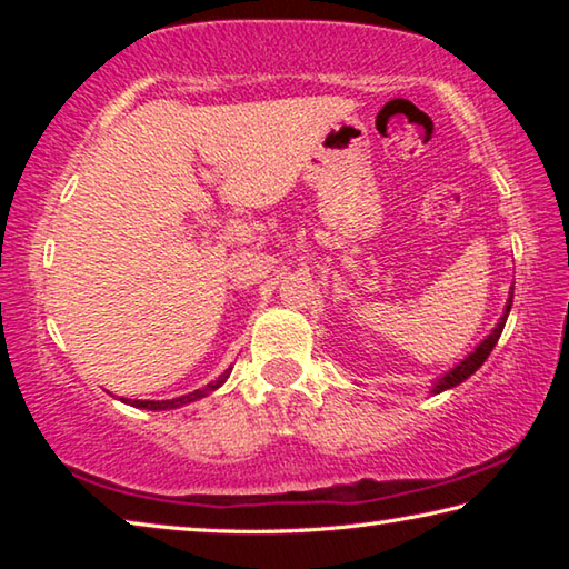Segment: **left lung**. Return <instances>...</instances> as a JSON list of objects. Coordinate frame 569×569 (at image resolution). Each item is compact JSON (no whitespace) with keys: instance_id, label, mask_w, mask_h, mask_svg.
Wrapping results in <instances>:
<instances>
[{"instance_id":"8db88e82","label":"left lung","mask_w":569,"mask_h":569,"mask_svg":"<svg viewBox=\"0 0 569 569\" xmlns=\"http://www.w3.org/2000/svg\"><path fill=\"white\" fill-rule=\"evenodd\" d=\"M512 296H515V288H509V298H507V306H505V311H502V316H499V321H497V326L492 329V333L487 336V339H481L477 346H475V351H471L469 356H465V359H461L455 369H449L447 373H441V377L431 383V393H441V391H447V389H455V387H459L461 381H467L471 373H475L481 363L487 361V356L492 353V349L497 346V341H499V336H502V329H505V323H507V316H509V308H512Z\"/></svg>"}]
</instances>
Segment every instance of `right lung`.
<instances>
[{"instance_id":"1","label":"right lung","mask_w":569,"mask_h":569,"mask_svg":"<svg viewBox=\"0 0 569 569\" xmlns=\"http://www.w3.org/2000/svg\"><path fill=\"white\" fill-rule=\"evenodd\" d=\"M230 371H233V366H230V369H226L223 373H220V377L216 379V381H210L208 387H203V389H196V391H190V393H186V397H178V399H162V401H130V399H122L124 403H130V407H134V409H148V411H168V409H178V407H186V403H190V401H198V399H203V397H208V393H213L216 389H220L226 383V379L230 377Z\"/></svg>"}]
</instances>
